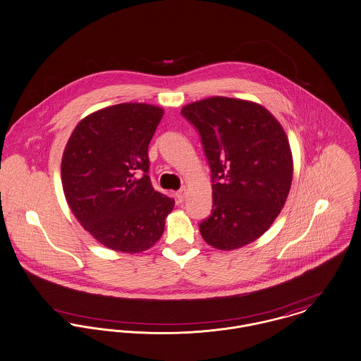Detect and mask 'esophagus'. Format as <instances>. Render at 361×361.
Returning <instances> with one entry per match:
<instances>
[{
    "label": "esophagus",
    "instance_id": "1",
    "mask_svg": "<svg viewBox=\"0 0 361 361\" xmlns=\"http://www.w3.org/2000/svg\"><path fill=\"white\" fill-rule=\"evenodd\" d=\"M185 194H187V192H185V190H184V188L176 192V200H177V203H183V202H184V199H185Z\"/></svg>",
    "mask_w": 361,
    "mask_h": 361
}]
</instances>
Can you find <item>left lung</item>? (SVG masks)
<instances>
[{"label":"left lung","mask_w":361,"mask_h":361,"mask_svg":"<svg viewBox=\"0 0 361 361\" xmlns=\"http://www.w3.org/2000/svg\"><path fill=\"white\" fill-rule=\"evenodd\" d=\"M181 114L197 129L212 169V216L199 224L214 249H240L262 236L281 212L293 181V154L264 106L214 96Z\"/></svg>","instance_id":"8db88e82"}]
</instances>
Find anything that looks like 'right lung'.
I'll list each match as a JSON object with an SVG mask.
<instances>
[{"instance_id": "1", "label": "right lung", "mask_w": 361, "mask_h": 361, "mask_svg": "<svg viewBox=\"0 0 361 361\" xmlns=\"http://www.w3.org/2000/svg\"><path fill=\"white\" fill-rule=\"evenodd\" d=\"M164 109L122 103L78 122L61 158V185L75 219L107 249L136 254L165 231L174 200L154 190L148 144Z\"/></svg>"}]
</instances>
